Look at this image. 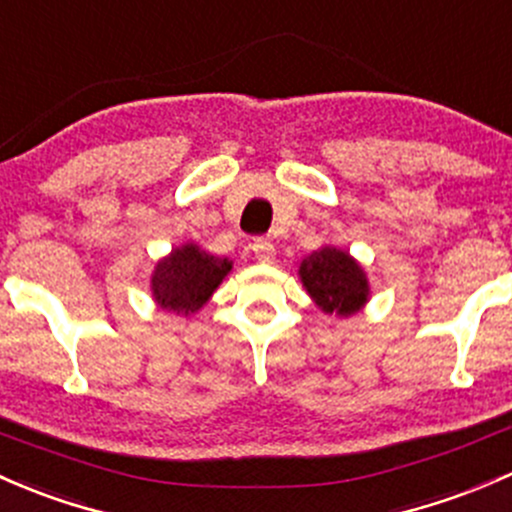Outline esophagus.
Instances as JSON below:
<instances>
[{
  "mask_svg": "<svg viewBox=\"0 0 512 512\" xmlns=\"http://www.w3.org/2000/svg\"><path fill=\"white\" fill-rule=\"evenodd\" d=\"M250 250H252V257H255L257 262H272L274 260V245L270 240H255L250 245Z\"/></svg>",
  "mask_w": 512,
  "mask_h": 512,
  "instance_id": "34e87169",
  "label": "esophagus"
}]
</instances>
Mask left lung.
I'll list each match as a JSON object with an SVG mask.
<instances>
[{
    "mask_svg": "<svg viewBox=\"0 0 512 512\" xmlns=\"http://www.w3.org/2000/svg\"><path fill=\"white\" fill-rule=\"evenodd\" d=\"M301 284L324 314L351 316L368 301L370 287L363 267L338 247L311 252L299 267Z\"/></svg>",
    "mask_w": 512,
    "mask_h": 512,
    "instance_id": "left-lung-1",
    "label": "left lung"
}]
</instances>
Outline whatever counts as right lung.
<instances>
[{"label":"right lung","instance_id":"add662e5","mask_svg":"<svg viewBox=\"0 0 512 512\" xmlns=\"http://www.w3.org/2000/svg\"><path fill=\"white\" fill-rule=\"evenodd\" d=\"M230 270L233 262L228 257H215L188 242L157 262L152 274V297L164 311L196 314Z\"/></svg>","mask_w":512,"mask_h":512}]
</instances>
